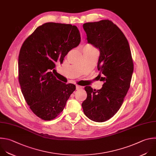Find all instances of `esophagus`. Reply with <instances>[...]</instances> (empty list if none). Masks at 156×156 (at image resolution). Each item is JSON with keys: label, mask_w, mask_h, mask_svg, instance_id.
I'll return each mask as SVG.
<instances>
[{"label": "esophagus", "mask_w": 156, "mask_h": 156, "mask_svg": "<svg viewBox=\"0 0 156 156\" xmlns=\"http://www.w3.org/2000/svg\"><path fill=\"white\" fill-rule=\"evenodd\" d=\"M81 88H82V86H79V85H76V90L80 89H81Z\"/></svg>", "instance_id": "1"}]
</instances>
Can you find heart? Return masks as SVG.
Wrapping results in <instances>:
<instances>
[{
  "mask_svg": "<svg viewBox=\"0 0 156 156\" xmlns=\"http://www.w3.org/2000/svg\"><path fill=\"white\" fill-rule=\"evenodd\" d=\"M86 47H88V48H94V47H92V46H90V45H87Z\"/></svg>",
  "mask_w": 156,
  "mask_h": 156,
  "instance_id": "obj_1",
  "label": "heart"
}]
</instances>
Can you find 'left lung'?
Wrapping results in <instances>:
<instances>
[{"mask_svg": "<svg viewBox=\"0 0 156 156\" xmlns=\"http://www.w3.org/2000/svg\"><path fill=\"white\" fill-rule=\"evenodd\" d=\"M83 29L89 43L99 49L98 76L104 82L99 90L86 86L87 98L82 107L92 121L104 122L119 110L130 86L133 62L129 42L121 29L112 21L86 23Z\"/></svg>", "mask_w": 156, "mask_h": 156, "instance_id": "8db88e82", "label": "left lung"}]
</instances>
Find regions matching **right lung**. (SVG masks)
Returning a JSON list of instances; mask_svg holds the SVG:
<instances>
[{
    "label": "right lung",
    "instance_id": "add662e5",
    "mask_svg": "<svg viewBox=\"0 0 156 156\" xmlns=\"http://www.w3.org/2000/svg\"><path fill=\"white\" fill-rule=\"evenodd\" d=\"M78 29L71 24L46 23L38 26L24 41L18 57V80L23 96L32 112L51 121L64 110L73 84L56 79L51 70L57 62L80 43Z\"/></svg>",
    "mask_w": 156,
    "mask_h": 156
}]
</instances>
